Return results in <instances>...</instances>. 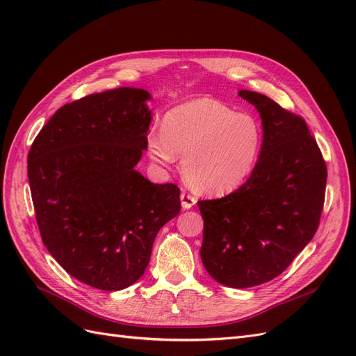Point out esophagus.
Instances as JSON below:
<instances>
[{"instance_id": "1", "label": "esophagus", "mask_w": 356, "mask_h": 356, "mask_svg": "<svg viewBox=\"0 0 356 356\" xmlns=\"http://www.w3.org/2000/svg\"><path fill=\"white\" fill-rule=\"evenodd\" d=\"M196 202H197V199L195 196H191L190 193H187V191L181 193V204H182V208H184V209L193 208L196 204Z\"/></svg>"}]
</instances>
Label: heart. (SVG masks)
<instances>
[{"label":"heart","instance_id":"obj_1","mask_svg":"<svg viewBox=\"0 0 356 356\" xmlns=\"http://www.w3.org/2000/svg\"><path fill=\"white\" fill-rule=\"evenodd\" d=\"M261 143V126L254 115L202 98L170 110L163 127L149 131L147 149L159 166L182 156V174L190 186L208 195H224L250 178Z\"/></svg>","mask_w":356,"mask_h":356}]
</instances>
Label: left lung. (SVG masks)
<instances>
[{"instance_id": "left-lung-1", "label": "left lung", "mask_w": 356, "mask_h": 356, "mask_svg": "<svg viewBox=\"0 0 356 356\" xmlns=\"http://www.w3.org/2000/svg\"><path fill=\"white\" fill-rule=\"evenodd\" d=\"M261 117L263 144L251 177L229 196L197 202L202 263L215 281L250 288L281 275L314 238L327 166L303 118L266 95L241 90Z\"/></svg>"}]
</instances>
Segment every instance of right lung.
Returning <instances> with one entry per match:
<instances>
[{"label": "right lung", "instance_id": "obj_1", "mask_svg": "<svg viewBox=\"0 0 356 356\" xmlns=\"http://www.w3.org/2000/svg\"><path fill=\"white\" fill-rule=\"evenodd\" d=\"M152 99L118 88L63 105L28 154L42 243L80 282L118 291L145 272L159 230L181 211L175 184L135 169L147 149Z\"/></svg>", "mask_w": 356, "mask_h": 356}]
</instances>
